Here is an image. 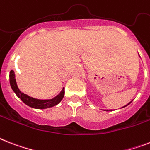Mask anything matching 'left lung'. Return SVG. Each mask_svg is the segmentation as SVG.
Returning a JSON list of instances; mask_svg holds the SVG:
<instances>
[{"mask_svg": "<svg viewBox=\"0 0 150 150\" xmlns=\"http://www.w3.org/2000/svg\"><path fill=\"white\" fill-rule=\"evenodd\" d=\"M129 104H128V105H129ZM124 107H125V106H124ZM107 111H109V110H107Z\"/></svg>", "mask_w": 150, "mask_h": 150, "instance_id": "8db88e82", "label": "left lung"}]
</instances>
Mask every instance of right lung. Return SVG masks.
<instances>
[{"instance_id":"add662e5","label":"right lung","mask_w":150,"mask_h":150,"mask_svg":"<svg viewBox=\"0 0 150 150\" xmlns=\"http://www.w3.org/2000/svg\"><path fill=\"white\" fill-rule=\"evenodd\" d=\"M10 84L11 86V88L13 89L15 94L17 95L18 98H21V100L22 101L23 103H25L27 105L31 107V108H35V109H47V108H51L57 104L60 103L62 99L64 97V88H63L62 91L60 92V94L57 96L55 98H52V99H48V100H41V99H37V98H34L32 97H30L28 95L24 94L21 92L18 88L17 83H16L15 75H14V71L13 70L10 71Z\"/></svg>"}]
</instances>
